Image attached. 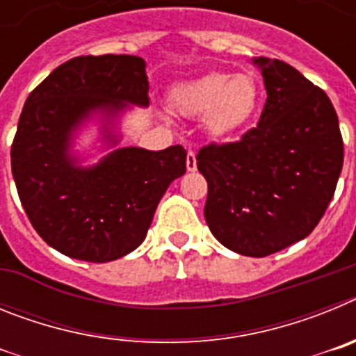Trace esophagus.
<instances>
[{"label":"esophagus","mask_w":356,"mask_h":356,"mask_svg":"<svg viewBox=\"0 0 356 356\" xmlns=\"http://www.w3.org/2000/svg\"><path fill=\"white\" fill-rule=\"evenodd\" d=\"M187 169L188 171H196V153L193 149H188L187 153Z\"/></svg>","instance_id":"esophagus-1"}]
</instances>
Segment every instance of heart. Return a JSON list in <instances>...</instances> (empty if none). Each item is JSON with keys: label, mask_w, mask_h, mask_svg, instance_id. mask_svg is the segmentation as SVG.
Instances as JSON below:
<instances>
[{"label": "heart", "mask_w": 356, "mask_h": 356, "mask_svg": "<svg viewBox=\"0 0 356 356\" xmlns=\"http://www.w3.org/2000/svg\"><path fill=\"white\" fill-rule=\"evenodd\" d=\"M172 106L184 115H203L212 135H226L244 127L259 106V87L251 74L210 72L176 87Z\"/></svg>", "instance_id": "heart-1"}]
</instances>
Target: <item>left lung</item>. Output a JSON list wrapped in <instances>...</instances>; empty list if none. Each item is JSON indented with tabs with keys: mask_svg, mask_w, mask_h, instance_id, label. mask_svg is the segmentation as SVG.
I'll return each instance as SVG.
<instances>
[{
	"mask_svg": "<svg viewBox=\"0 0 356 356\" xmlns=\"http://www.w3.org/2000/svg\"><path fill=\"white\" fill-rule=\"evenodd\" d=\"M267 99L259 124L235 143L203 146L205 219L222 246L267 257L319 225L344 162L337 112L323 89L284 60L257 58Z\"/></svg>",
	"mask_w": 356,
	"mask_h": 356,
	"instance_id": "left-lung-1",
	"label": "left lung"
}]
</instances>
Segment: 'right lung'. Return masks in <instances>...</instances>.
Returning <instances> with one entry per match:
<instances>
[{
  "label": "right lung",
  "mask_w": 356,
  "mask_h": 356,
  "mask_svg": "<svg viewBox=\"0 0 356 356\" xmlns=\"http://www.w3.org/2000/svg\"><path fill=\"white\" fill-rule=\"evenodd\" d=\"M146 64L134 55L76 56L31 90L12 143V175L37 234L85 262L121 259L146 238L159 201L187 171V151L121 147L90 169L67 153L72 131L96 110L147 106ZM112 137V135H106Z\"/></svg>",
  "instance_id": "right-lung-1"
}]
</instances>
